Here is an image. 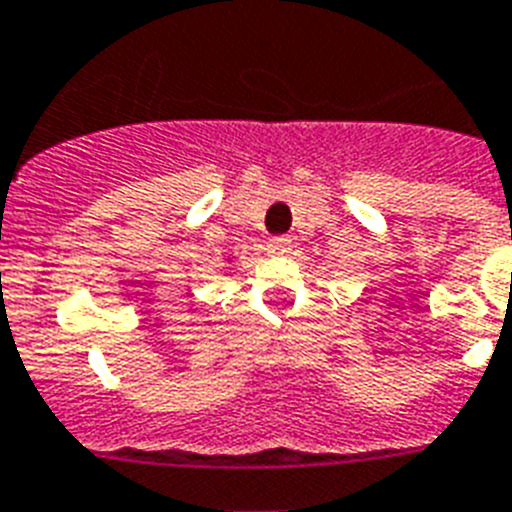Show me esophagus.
I'll use <instances>...</instances> for the list:
<instances>
[{"label": "esophagus", "instance_id": "esophagus-1", "mask_svg": "<svg viewBox=\"0 0 512 512\" xmlns=\"http://www.w3.org/2000/svg\"><path fill=\"white\" fill-rule=\"evenodd\" d=\"M290 248H293V240L290 238H272L269 243H266V251L277 253V256H285V253H290Z\"/></svg>", "mask_w": 512, "mask_h": 512}]
</instances>
